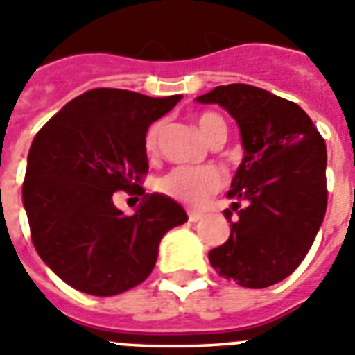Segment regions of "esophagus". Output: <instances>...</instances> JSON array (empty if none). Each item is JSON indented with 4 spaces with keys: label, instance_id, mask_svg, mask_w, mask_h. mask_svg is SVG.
Here are the masks:
<instances>
[{
    "label": "esophagus",
    "instance_id": "1",
    "mask_svg": "<svg viewBox=\"0 0 355 355\" xmlns=\"http://www.w3.org/2000/svg\"><path fill=\"white\" fill-rule=\"evenodd\" d=\"M187 218H189V222H198V220L202 218V214H200V212H189V214H187Z\"/></svg>",
    "mask_w": 355,
    "mask_h": 355
}]
</instances>
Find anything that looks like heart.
Wrapping results in <instances>:
<instances>
[{"label": "heart", "mask_w": 355, "mask_h": 355, "mask_svg": "<svg viewBox=\"0 0 355 355\" xmlns=\"http://www.w3.org/2000/svg\"><path fill=\"white\" fill-rule=\"evenodd\" d=\"M197 125L200 133L208 141H212L216 135L223 133L225 135V122L222 116L214 112H202L197 118ZM164 124L155 122L149 125L145 133V149L147 153H155L158 147V139L162 133ZM223 173L214 168V166H202V168H193V166H180L170 173H166L162 180H158V191L166 197L175 198L183 205L202 206L210 200L212 195L223 187Z\"/></svg>", "instance_id": "heart-1"}]
</instances>
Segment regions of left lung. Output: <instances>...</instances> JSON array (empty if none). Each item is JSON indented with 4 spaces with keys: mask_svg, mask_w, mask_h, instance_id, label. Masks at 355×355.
<instances>
[{
    "mask_svg": "<svg viewBox=\"0 0 355 355\" xmlns=\"http://www.w3.org/2000/svg\"><path fill=\"white\" fill-rule=\"evenodd\" d=\"M197 101L222 105L245 147L223 212L231 235L210 263L246 288L275 285L302 263L325 218V139L296 103L262 87L218 85Z\"/></svg>",
    "mask_w": 355,
    "mask_h": 355,
    "instance_id": "1",
    "label": "left lung"
}]
</instances>
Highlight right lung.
I'll return each instance as SVG.
<instances>
[{
  "mask_svg": "<svg viewBox=\"0 0 355 355\" xmlns=\"http://www.w3.org/2000/svg\"><path fill=\"white\" fill-rule=\"evenodd\" d=\"M180 99L97 87L36 133L22 202L36 252L67 285L93 296L130 291L150 275L166 231L187 222L175 200L139 187L149 172L145 133ZM116 190L144 197L135 214L114 206Z\"/></svg>",
  "mask_w": 355,
  "mask_h": 355,
  "instance_id": "add662e5",
  "label": "right lung"
}]
</instances>
